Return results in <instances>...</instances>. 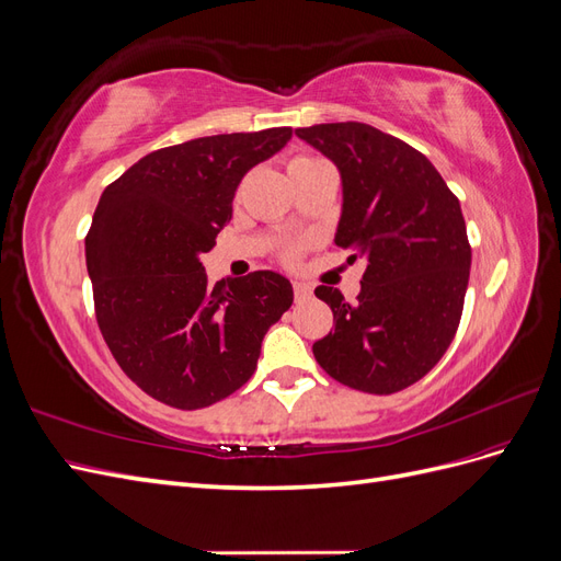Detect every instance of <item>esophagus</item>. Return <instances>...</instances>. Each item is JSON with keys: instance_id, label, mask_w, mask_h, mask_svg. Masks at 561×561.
Returning a JSON list of instances; mask_svg holds the SVG:
<instances>
[{"instance_id": "34e87169", "label": "esophagus", "mask_w": 561, "mask_h": 561, "mask_svg": "<svg viewBox=\"0 0 561 561\" xmlns=\"http://www.w3.org/2000/svg\"><path fill=\"white\" fill-rule=\"evenodd\" d=\"M293 290H295V299H297V301L307 299V297L311 295V287H309L307 283H301V280H295V283H293Z\"/></svg>"}]
</instances>
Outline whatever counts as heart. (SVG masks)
I'll list each match as a JSON object with an SVG mask.
<instances>
[{
    "label": "heart",
    "instance_id": "heart-1",
    "mask_svg": "<svg viewBox=\"0 0 561 561\" xmlns=\"http://www.w3.org/2000/svg\"><path fill=\"white\" fill-rule=\"evenodd\" d=\"M311 161H316V159H311V157H297V159H293V161H290V168L307 165V163H311ZM297 257H299V248H290V250H285V260H287V262H295Z\"/></svg>",
    "mask_w": 561,
    "mask_h": 561
}]
</instances>
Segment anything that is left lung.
<instances>
[{"instance_id":"obj_1","label":"left lung","mask_w":561,"mask_h":561,"mask_svg":"<svg viewBox=\"0 0 561 561\" xmlns=\"http://www.w3.org/2000/svg\"><path fill=\"white\" fill-rule=\"evenodd\" d=\"M295 135L339 168L344 206L334 243L353 250L348 262H367L355 304L316 287L334 330L313 355L339 383L398 393L428 375L461 322L470 276L461 206L421 151L375 126L318 124Z\"/></svg>"}]
</instances>
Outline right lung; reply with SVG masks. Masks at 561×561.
Returning a JSON list of instances; mask_svg holds the SVG:
<instances>
[{
	"label": "right lung",
	"mask_w": 561,
	"mask_h": 561,
	"mask_svg": "<svg viewBox=\"0 0 561 561\" xmlns=\"http://www.w3.org/2000/svg\"><path fill=\"white\" fill-rule=\"evenodd\" d=\"M290 138L283 126L163 147L98 201L87 233L98 328L126 377L163 404L201 410L239 390L293 307L290 280L274 271L210 285L201 264L243 175Z\"/></svg>",
	"instance_id": "right-lung-1"
}]
</instances>
